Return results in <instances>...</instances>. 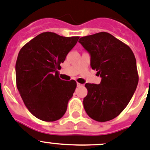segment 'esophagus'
I'll return each instance as SVG.
<instances>
[{"mask_svg":"<svg viewBox=\"0 0 150 150\" xmlns=\"http://www.w3.org/2000/svg\"><path fill=\"white\" fill-rule=\"evenodd\" d=\"M83 86V85L81 84V83H77V86H78V87H79V86Z\"/></svg>","mask_w":150,"mask_h":150,"instance_id":"esophagus-1","label":"esophagus"}]
</instances>
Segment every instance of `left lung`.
I'll use <instances>...</instances> for the list:
<instances>
[{
	"mask_svg": "<svg viewBox=\"0 0 150 150\" xmlns=\"http://www.w3.org/2000/svg\"><path fill=\"white\" fill-rule=\"evenodd\" d=\"M78 42L89 53L91 67L101 78L100 84H85V111L96 121H110L126 108L137 88L135 55L129 46L105 32L82 37Z\"/></svg>",
	"mask_w": 150,
	"mask_h": 150,
	"instance_id": "1",
	"label": "left lung"
}]
</instances>
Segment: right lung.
<instances>
[{
    "label": "right lung",
    "instance_id": "right-lung-1",
    "mask_svg": "<svg viewBox=\"0 0 150 150\" xmlns=\"http://www.w3.org/2000/svg\"><path fill=\"white\" fill-rule=\"evenodd\" d=\"M78 39L46 32L26 43L18 53L17 88L26 108L41 121H57L67 111L77 83L74 80H61L58 70Z\"/></svg>",
    "mask_w": 150,
    "mask_h": 150
}]
</instances>
